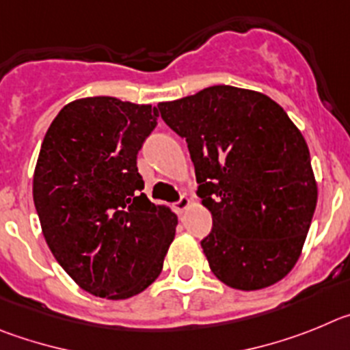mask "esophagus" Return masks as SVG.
I'll use <instances>...</instances> for the list:
<instances>
[{
  "label": "esophagus",
  "instance_id": "esophagus-1",
  "mask_svg": "<svg viewBox=\"0 0 350 350\" xmlns=\"http://www.w3.org/2000/svg\"><path fill=\"white\" fill-rule=\"evenodd\" d=\"M190 202H191L190 198H188L187 195H183V197L179 198L178 202L174 204V209H176V213H178V214H183V213H185V211H187L188 207H190Z\"/></svg>",
  "mask_w": 350,
  "mask_h": 350
}]
</instances>
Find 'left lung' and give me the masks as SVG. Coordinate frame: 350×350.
I'll return each mask as SVG.
<instances>
[{
    "mask_svg": "<svg viewBox=\"0 0 350 350\" xmlns=\"http://www.w3.org/2000/svg\"><path fill=\"white\" fill-rule=\"evenodd\" d=\"M159 111L187 141L197 193L213 214L200 245L214 275L242 291L281 281L300 258L317 204L297 125L269 96L230 85L160 103Z\"/></svg>",
    "mask_w": 350,
    "mask_h": 350,
    "instance_id": "left-lung-1",
    "label": "left lung"
}]
</instances>
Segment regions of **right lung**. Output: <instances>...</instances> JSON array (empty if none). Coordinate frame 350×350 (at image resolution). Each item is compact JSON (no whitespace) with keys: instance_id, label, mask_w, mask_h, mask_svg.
<instances>
[{"instance_id":"obj_1","label":"right lung","mask_w":350,"mask_h":350,"mask_svg":"<svg viewBox=\"0 0 350 350\" xmlns=\"http://www.w3.org/2000/svg\"><path fill=\"white\" fill-rule=\"evenodd\" d=\"M159 109L116 97H85L53 118L33 179L43 235L85 291L131 298L155 281L178 218L141 193L137 153Z\"/></svg>"}]
</instances>
